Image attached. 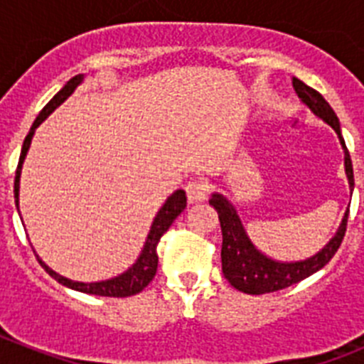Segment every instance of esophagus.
Masks as SVG:
<instances>
[{"instance_id":"1","label":"esophagus","mask_w":364,"mask_h":364,"mask_svg":"<svg viewBox=\"0 0 364 364\" xmlns=\"http://www.w3.org/2000/svg\"><path fill=\"white\" fill-rule=\"evenodd\" d=\"M208 191H210V186L208 182L202 178H193L186 184V193H188V200L191 202H202L208 197Z\"/></svg>"}]
</instances>
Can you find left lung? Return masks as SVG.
I'll use <instances>...</instances> for the list:
<instances>
[{"instance_id": "1", "label": "left lung", "mask_w": 364, "mask_h": 364, "mask_svg": "<svg viewBox=\"0 0 364 364\" xmlns=\"http://www.w3.org/2000/svg\"><path fill=\"white\" fill-rule=\"evenodd\" d=\"M294 87L295 92L299 95V98H301L317 117H321L326 124L332 125L333 129H336V133L339 134L341 144L345 147L346 175H348L350 188L353 189L352 160H350V153L348 149H346L345 138L341 136L339 120H337L336 112H333V109L330 107V104L323 98L321 92H317L315 89L308 87L306 83L301 82L299 78H294ZM210 204L217 210L218 222H220L222 230V273H224V277L228 279V282H230L233 288L250 295H262L272 294V291L284 290L288 286L297 284L302 279L310 277L311 273L319 272L321 268H324V266L332 260V257L336 255L341 242L345 239L346 224H348L350 213V211H346L345 218L341 222L339 231H337L336 237L326 244V247H323V252H319L317 255L311 257V259L302 260V262H290V264H284V262H275V260L264 257L252 242H250L246 231H244L242 224H240L239 215H237V211L233 210V205H231L226 198L220 197V195H213V197L210 198Z\"/></svg>"}]
</instances>
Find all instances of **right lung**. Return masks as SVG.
<instances>
[{
  "mask_svg": "<svg viewBox=\"0 0 364 364\" xmlns=\"http://www.w3.org/2000/svg\"><path fill=\"white\" fill-rule=\"evenodd\" d=\"M82 82V74L78 76H74L70 78L69 82L65 83L62 91L58 92L53 100H50L49 104L45 105L43 109L40 111V114L36 117L34 124H32L31 131L25 136L23 147H21V154H19V162L18 167H16V178H14V198H16V208H18V191H19V175H21V164L25 160V154H27L28 146H31L32 134H34V129H36L38 125L45 120V118L49 117L50 112L58 107V105L62 104L63 100L74 91V87L78 85ZM186 202H188V197H186V191L178 189L171 195V197L167 198L166 204L162 205V210L159 211V215L154 217L153 226H151L149 237L146 240V246H144V252L140 255V259L136 260V264L133 268H129L124 275L117 279H111V281H104V282H91V284H85V282H74L69 281V279L62 277V275H58L54 273L53 269L47 268L40 260V264L43 266L45 272L49 273L50 277L56 279L60 284L67 286V288H73L76 291H83V294H91V295H100V297H131V295H136L149 284L151 281L156 275V268H159V253H156V246H159L160 239H162V235L169 230V226L173 224L176 217H178L182 211L186 210Z\"/></svg>",
  "mask_w": 364,
  "mask_h": 364,
  "instance_id": "add662e5",
  "label": "right lung"
}]
</instances>
